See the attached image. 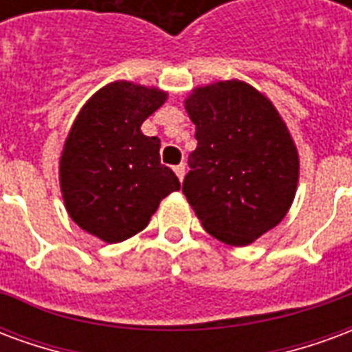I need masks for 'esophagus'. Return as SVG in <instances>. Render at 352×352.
<instances>
[{
    "label": "esophagus",
    "instance_id": "1",
    "mask_svg": "<svg viewBox=\"0 0 352 352\" xmlns=\"http://www.w3.org/2000/svg\"><path fill=\"white\" fill-rule=\"evenodd\" d=\"M173 171H175L177 177H179V181H183L184 173H186V168H184V164H179V166H175V168H173Z\"/></svg>",
    "mask_w": 352,
    "mask_h": 352
}]
</instances>
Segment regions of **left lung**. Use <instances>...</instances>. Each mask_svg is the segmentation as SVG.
<instances>
[{"label":"left lung","instance_id":"8db88e82","mask_svg":"<svg viewBox=\"0 0 352 352\" xmlns=\"http://www.w3.org/2000/svg\"><path fill=\"white\" fill-rule=\"evenodd\" d=\"M184 107L196 124L183 192L201 226L222 243H252L287 214L298 153L272 101L241 80L194 90Z\"/></svg>","mask_w":352,"mask_h":352}]
</instances>
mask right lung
I'll return each mask as SVG.
<instances>
[{"instance_id": "right-lung-1", "label": "right lung", "mask_w": 352, "mask_h": 352, "mask_svg": "<svg viewBox=\"0 0 352 352\" xmlns=\"http://www.w3.org/2000/svg\"><path fill=\"white\" fill-rule=\"evenodd\" d=\"M166 94L111 82L80 109L60 160L65 209L80 228L118 243L145 228L160 201L181 188L160 162V139L141 131Z\"/></svg>"}]
</instances>
